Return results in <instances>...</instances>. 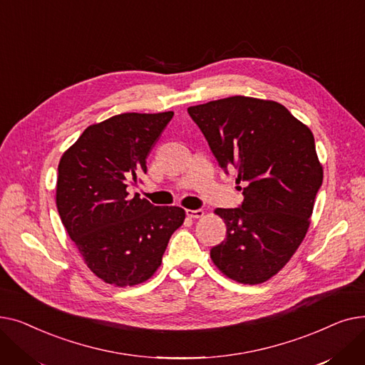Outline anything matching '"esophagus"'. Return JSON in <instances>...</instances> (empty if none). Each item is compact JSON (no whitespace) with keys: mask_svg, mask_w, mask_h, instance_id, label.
I'll list each match as a JSON object with an SVG mask.
<instances>
[{"mask_svg":"<svg viewBox=\"0 0 365 365\" xmlns=\"http://www.w3.org/2000/svg\"><path fill=\"white\" fill-rule=\"evenodd\" d=\"M186 216L189 219H200L204 216L202 210H186Z\"/></svg>","mask_w":365,"mask_h":365,"instance_id":"esophagus-1","label":"esophagus"}]
</instances>
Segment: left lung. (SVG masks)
I'll use <instances>...</instances> for the list:
<instances>
[{
    "label": "left lung",
    "mask_w": 365,
    "mask_h": 365,
    "mask_svg": "<svg viewBox=\"0 0 365 365\" xmlns=\"http://www.w3.org/2000/svg\"><path fill=\"white\" fill-rule=\"evenodd\" d=\"M219 165L235 168L244 201L217 208L226 240L210 250L242 284L269 279L292 259L309 227L322 185L312 131L272 101L232 96L187 108Z\"/></svg>",
    "instance_id": "obj_1"
}]
</instances>
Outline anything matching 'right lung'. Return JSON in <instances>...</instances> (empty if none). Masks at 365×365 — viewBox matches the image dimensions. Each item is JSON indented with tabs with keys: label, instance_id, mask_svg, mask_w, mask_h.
Listing matches in <instances>:
<instances>
[{
	"label": "right lung",
	"instance_id": "1",
	"mask_svg": "<svg viewBox=\"0 0 365 365\" xmlns=\"http://www.w3.org/2000/svg\"><path fill=\"white\" fill-rule=\"evenodd\" d=\"M175 112H128L87 127L61 158L57 212L93 274L118 287L149 279L185 210L157 207L128 183L146 173V158Z\"/></svg>",
	"mask_w": 365,
	"mask_h": 365
}]
</instances>
